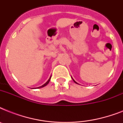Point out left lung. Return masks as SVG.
I'll use <instances>...</instances> for the list:
<instances>
[{
	"instance_id": "8db88e82",
	"label": "left lung",
	"mask_w": 123,
	"mask_h": 123,
	"mask_svg": "<svg viewBox=\"0 0 123 123\" xmlns=\"http://www.w3.org/2000/svg\"><path fill=\"white\" fill-rule=\"evenodd\" d=\"M72 79H73V78H72ZM73 81H74V82H75V83H76V84H78V83H77V82H75V80H73Z\"/></svg>"
}]
</instances>
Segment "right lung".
I'll return each instance as SVG.
<instances>
[{
    "label": "right lung",
    "instance_id": "add662e5",
    "mask_svg": "<svg viewBox=\"0 0 123 123\" xmlns=\"http://www.w3.org/2000/svg\"><path fill=\"white\" fill-rule=\"evenodd\" d=\"M50 79H51V77H50V79H48V80L47 81V82H46V83H45V84H43V86H40V87H37V88H41V87H44V86H46V85H47V84H48V83H49V82H50Z\"/></svg>",
    "mask_w": 123,
    "mask_h": 123
}]
</instances>
